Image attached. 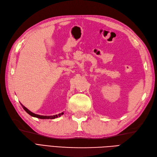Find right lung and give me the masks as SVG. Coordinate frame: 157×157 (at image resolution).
I'll return each mask as SVG.
<instances>
[{"instance_id": "add662e5", "label": "right lung", "mask_w": 157, "mask_h": 157, "mask_svg": "<svg viewBox=\"0 0 157 157\" xmlns=\"http://www.w3.org/2000/svg\"><path fill=\"white\" fill-rule=\"evenodd\" d=\"M21 105H22V107H23V109H25V111H26V113H29L30 115H31L32 117H36V118H38V119H55V118H57V117H60V116L61 115H62L63 114V113L62 112V113H59V114H58V115H50V116H44V115H37V114H35V113H33V112H31L30 110H29L27 109L26 107H25V106H24L22 104H21Z\"/></svg>"}]
</instances>
